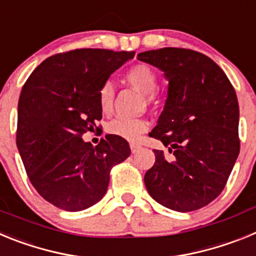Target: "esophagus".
I'll return each instance as SVG.
<instances>
[{
  "label": "esophagus",
  "instance_id": "esophagus-1",
  "mask_svg": "<svg viewBox=\"0 0 256 256\" xmlns=\"http://www.w3.org/2000/svg\"><path fill=\"white\" fill-rule=\"evenodd\" d=\"M130 151H132V154H136V152H137V151L140 150V148H141V144H134V142H132V144H130Z\"/></svg>",
  "mask_w": 256,
  "mask_h": 256
}]
</instances>
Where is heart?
<instances>
[{"label":"heart","mask_w":256,"mask_h":256,"mask_svg":"<svg viewBox=\"0 0 256 256\" xmlns=\"http://www.w3.org/2000/svg\"><path fill=\"white\" fill-rule=\"evenodd\" d=\"M126 79L128 83L144 94L148 102H154L156 98V87H158V74L148 64H136L126 72ZM98 105L104 112H108L112 108L114 98V87L112 82H105L97 94ZM148 130V122L144 118H126L118 116L110 120L106 126V130L110 134L118 136L128 141H137L140 136Z\"/></svg>","instance_id":"1"}]
</instances>
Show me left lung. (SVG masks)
<instances>
[{"label":"left lung","instance_id":"left-lung-1","mask_svg":"<svg viewBox=\"0 0 256 256\" xmlns=\"http://www.w3.org/2000/svg\"><path fill=\"white\" fill-rule=\"evenodd\" d=\"M137 58L162 70L168 98L148 136L170 155L154 150L144 174L151 198L176 212L206 206L220 195L240 154L238 102L234 86L210 58L177 47L141 52Z\"/></svg>","mask_w":256,"mask_h":256}]
</instances>
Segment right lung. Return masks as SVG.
I'll return each mask as SVG.
<instances>
[{"label": "right lung", "mask_w": 256, "mask_h": 256, "mask_svg": "<svg viewBox=\"0 0 256 256\" xmlns=\"http://www.w3.org/2000/svg\"><path fill=\"white\" fill-rule=\"evenodd\" d=\"M136 52L78 48L40 62L22 86L16 146L28 178L46 201L68 212L98 202L114 165L130 155L128 142L105 136L96 148L82 136L101 120L97 94Z\"/></svg>", "instance_id": "right-lung-1"}]
</instances>
